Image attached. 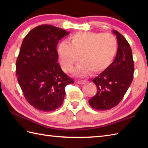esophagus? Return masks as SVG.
I'll list each match as a JSON object with an SVG mask.
<instances>
[{
  "mask_svg": "<svg viewBox=\"0 0 148 148\" xmlns=\"http://www.w3.org/2000/svg\"><path fill=\"white\" fill-rule=\"evenodd\" d=\"M76 82L77 84H84L86 83V80H76Z\"/></svg>",
  "mask_w": 148,
  "mask_h": 148,
  "instance_id": "1",
  "label": "esophagus"
}]
</instances>
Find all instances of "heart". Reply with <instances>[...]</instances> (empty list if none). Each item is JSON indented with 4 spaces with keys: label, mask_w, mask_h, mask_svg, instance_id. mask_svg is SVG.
Masks as SVG:
<instances>
[{
    "label": "heart",
    "mask_w": 148,
    "mask_h": 148,
    "mask_svg": "<svg viewBox=\"0 0 148 148\" xmlns=\"http://www.w3.org/2000/svg\"><path fill=\"white\" fill-rule=\"evenodd\" d=\"M116 37L111 34L79 32L71 38V43L62 41L58 48L63 70L70 72L78 59L81 60L74 69L76 76H85L103 71L111 65L118 51Z\"/></svg>",
    "instance_id": "b5f03b06"
}]
</instances>
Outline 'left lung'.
Returning <instances> with one entry per match:
<instances>
[{"instance_id": "1", "label": "left lung", "mask_w": 148, "mask_h": 148, "mask_svg": "<svg viewBox=\"0 0 148 148\" xmlns=\"http://www.w3.org/2000/svg\"><path fill=\"white\" fill-rule=\"evenodd\" d=\"M116 36L118 48L114 60L105 71L92 79L97 88L96 95L89 100L94 109L105 111L120 102L132 82L134 64L130 45L118 31Z\"/></svg>"}]
</instances>
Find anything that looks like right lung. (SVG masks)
I'll return each instance as SVG.
<instances>
[{
    "label": "right lung",
    "instance_id": "obj_1",
    "mask_svg": "<svg viewBox=\"0 0 148 148\" xmlns=\"http://www.w3.org/2000/svg\"><path fill=\"white\" fill-rule=\"evenodd\" d=\"M69 33L42 25L30 30L22 42L16 75L28 102L40 111H53L60 108L65 86L74 83L57 62L56 46Z\"/></svg>",
    "mask_w": 148,
    "mask_h": 148
}]
</instances>
